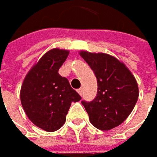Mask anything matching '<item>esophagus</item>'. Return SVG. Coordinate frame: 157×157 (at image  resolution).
<instances>
[{"label":"esophagus","mask_w":157,"mask_h":157,"mask_svg":"<svg viewBox=\"0 0 157 157\" xmlns=\"http://www.w3.org/2000/svg\"><path fill=\"white\" fill-rule=\"evenodd\" d=\"M77 92H78V93L80 94V95H82V92H83V90H82V88H80V89L77 90Z\"/></svg>","instance_id":"34e87169"}]
</instances>
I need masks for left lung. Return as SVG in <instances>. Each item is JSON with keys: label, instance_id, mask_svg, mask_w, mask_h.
<instances>
[{"label": "left lung", "instance_id": "8db88e82", "mask_svg": "<svg viewBox=\"0 0 157 157\" xmlns=\"http://www.w3.org/2000/svg\"><path fill=\"white\" fill-rule=\"evenodd\" d=\"M80 56L92 68L98 84L93 101H82L89 120L101 130L118 127L131 113L138 99L134 75L123 63L108 54L82 51Z\"/></svg>", "mask_w": 157, "mask_h": 157}]
</instances>
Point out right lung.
Here are the masks:
<instances>
[{
  "mask_svg": "<svg viewBox=\"0 0 157 157\" xmlns=\"http://www.w3.org/2000/svg\"><path fill=\"white\" fill-rule=\"evenodd\" d=\"M68 54L67 50L58 48L47 52L22 83L21 101L24 111L32 123L46 131L59 129L71 103L82 99L68 80L58 74Z\"/></svg>",
  "mask_w": 157,
  "mask_h": 157,
  "instance_id": "1",
  "label": "right lung"
}]
</instances>
